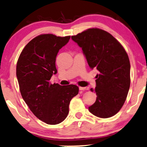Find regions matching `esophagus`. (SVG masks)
Wrapping results in <instances>:
<instances>
[{"label":"esophagus","instance_id":"34e87169","mask_svg":"<svg viewBox=\"0 0 147 147\" xmlns=\"http://www.w3.org/2000/svg\"><path fill=\"white\" fill-rule=\"evenodd\" d=\"M79 90H88V87H79Z\"/></svg>","mask_w":147,"mask_h":147}]
</instances>
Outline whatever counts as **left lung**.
<instances>
[{"label": "left lung", "instance_id": "8db88e82", "mask_svg": "<svg viewBox=\"0 0 147 147\" xmlns=\"http://www.w3.org/2000/svg\"><path fill=\"white\" fill-rule=\"evenodd\" d=\"M82 48L91 69L99 71L96 75L94 104L90 112L101 118L115 115L125 102L130 87V62L125 50L109 33L90 28L71 36Z\"/></svg>", "mask_w": 147, "mask_h": 147}]
</instances>
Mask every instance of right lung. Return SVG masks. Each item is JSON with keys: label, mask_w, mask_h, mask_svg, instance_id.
<instances>
[{"label": "right lung", "mask_w": 147, "mask_h": 147, "mask_svg": "<svg viewBox=\"0 0 147 147\" xmlns=\"http://www.w3.org/2000/svg\"><path fill=\"white\" fill-rule=\"evenodd\" d=\"M70 38L39 35L25 46L17 62L16 76L22 98L32 113L49 125L64 121L70 102L79 90L74 84L61 86L49 82L53 74L57 73L58 52Z\"/></svg>", "instance_id": "add662e5"}]
</instances>
